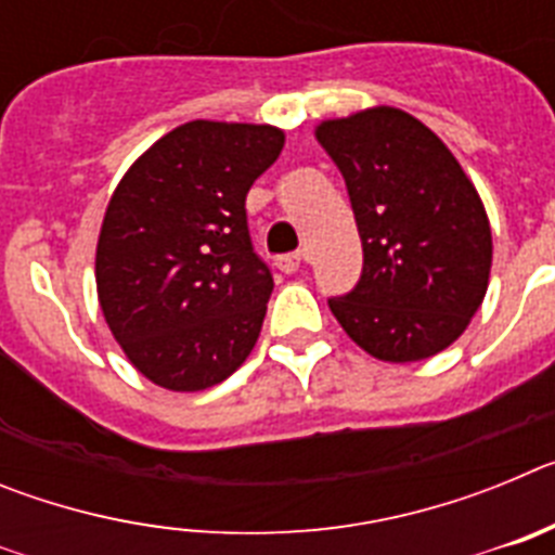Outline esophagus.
Masks as SVG:
<instances>
[{"instance_id": "esophagus-1", "label": "esophagus", "mask_w": 555, "mask_h": 555, "mask_svg": "<svg viewBox=\"0 0 555 555\" xmlns=\"http://www.w3.org/2000/svg\"><path fill=\"white\" fill-rule=\"evenodd\" d=\"M302 263H306V255H302V253H288V255H278V258H274V267L281 269V272H286V274L300 272Z\"/></svg>"}]
</instances>
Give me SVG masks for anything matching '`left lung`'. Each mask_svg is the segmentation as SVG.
I'll return each mask as SVG.
<instances>
[{
	"instance_id": "left-lung-1",
	"label": "left lung",
	"mask_w": 555,
	"mask_h": 555,
	"mask_svg": "<svg viewBox=\"0 0 555 555\" xmlns=\"http://www.w3.org/2000/svg\"><path fill=\"white\" fill-rule=\"evenodd\" d=\"M347 183L364 272L327 300L377 361L411 364L448 350L487 297L492 228L473 180L430 127L377 105L317 125Z\"/></svg>"
}]
</instances>
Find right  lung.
<instances>
[{"mask_svg": "<svg viewBox=\"0 0 555 555\" xmlns=\"http://www.w3.org/2000/svg\"><path fill=\"white\" fill-rule=\"evenodd\" d=\"M281 127L185 121L119 180L96 242V297L113 338L169 391L222 384L253 352L272 274L244 199L278 160Z\"/></svg>", "mask_w": 555, "mask_h": 555, "instance_id": "1", "label": "right lung"}]
</instances>
